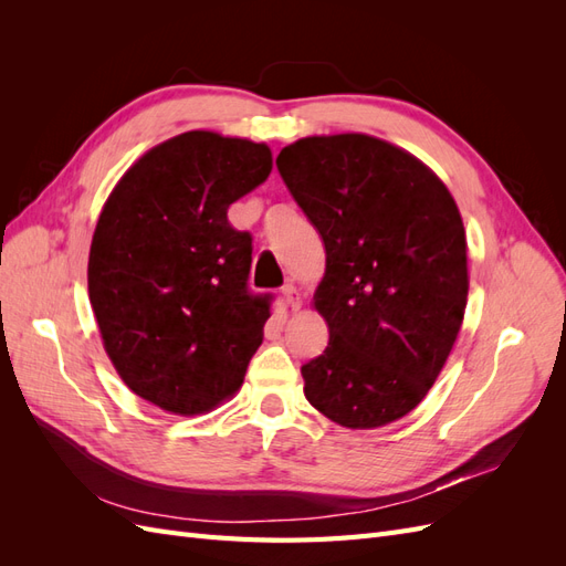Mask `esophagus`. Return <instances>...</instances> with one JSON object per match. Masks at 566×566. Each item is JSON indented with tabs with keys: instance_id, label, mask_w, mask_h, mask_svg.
I'll return each mask as SVG.
<instances>
[{
	"instance_id": "obj_1",
	"label": "esophagus",
	"mask_w": 566,
	"mask_h": 566,
	"mask_svg": "<svg viewBox=\"0 0 566 566\" xmlns=\"http://www.w3.org/2000/svg\"><path fill=\"white\" fill-rule=\"evenodd\" d=\"M281 297H283V304L290 306V310H293V312H297L300 306H302L300 293H297V287H295L293 283H285V285L281 287Z\"/></svg>"
}]
</instances>
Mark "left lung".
<instances>
[{"mask_svg": "<svg viewBox=\"0 0 566 566\" xmlns=\"http://www.w3.org/2000/svg\"><path fill=\"white\" fill-rule=\"evenodd\" d=\"M276 167L325 245L314 306L331 339L302 366L304 397L349 430L399 420L434 385L465 316L458 205L430 167L368 134L306 136Z\"/></svg>", "mask_w": 566, "mask_h": 566, "instance_id": "8db88e82", "label": "left lung"}]
</instances>
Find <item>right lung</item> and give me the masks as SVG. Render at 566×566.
I'll list each match as a JSON object with an SVG mask.
<instances>
[{"label":"right lung","instance_id":"right-lung-1","mask_svg":"<svg viewBox=\"0 0 566 566\" xmlns=\"http://www.w3.org/2000/svg\"><path fill=\"white\" fill-rule=\"evenodd\" d=\"M271 165L266 144L186 132L136 160L101 210L87 281L104 347L169 413L233 397L262 345L273 297L248 287L252 235L227 212Z\"/></svg>","mask_w":566,"mask_h":566}]
</instances>
